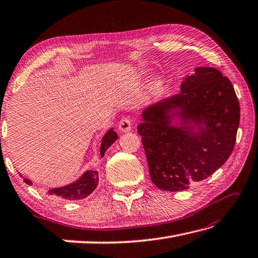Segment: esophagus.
<instances>
[{"label": "esophagus", "instance_id": "34e87169", "mask_svg": "<svg viewBox=\"0 0 258 258\" xmlns=\"http://www.w3.org/2000/svg\"><path fill=\"white\" fill-rule=\"evenodd\" d=\"M131 129V120L129 119V117H122V119L120 120L119 122V130L121 133H127Z\"/></svg>", "mask_w": 258, "mask_h": 258}]
</instances>
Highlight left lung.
Returning a JSON list of instances; mask_svg holds the SVG:
<instances>
[{
    "mask_svg": "<svg viewBox=\"0 0 258 258\" xmlns=\"http://www.w3.org/2000/svg\"><path fill=\"white\" fill-rule=\"evenodd\" d=\"M181 92L147 108L138 125L151 181L162 190L179 191L206 179L234 150L239 125V102L227 77L214 68H197ZM179 107L184 123L207 125L195 134L188 126L172 127L167 111Z\"/></svg>",
    "mask_w": 258,
    "mask_h": 258,
    "instance_id": "obj_1",
    "label": "left lung"
}]
</instances>
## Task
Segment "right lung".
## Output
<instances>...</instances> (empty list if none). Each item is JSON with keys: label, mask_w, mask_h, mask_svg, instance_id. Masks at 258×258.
I'll use <instances>...</instances> for the list:
<instances>
[{"label": "right lung", "mask_w": 258, "mask_h": 258, "mask_svg": "<svg viewBox=\"0 0 258 258\" xmlns=\"http://www.w3.org/2000/svg\"><path fill=\"white\" fill-rule=\"evenodd\" d=\"M118 138V135L115 134V131L110 129L108 133L104 135L101 147H100V152H101V157L104 156L108 148L111 146L115 140ZM24 182L28 183V185H32L31 180L23 178ZM99 183V173L96 170H88L85 172L80 179L77 180L76 182L71 183V185H68L66 187L61 188H54L51 189L48 191L49 196H55L62 199H66V201H80V199L87 198L94 189L97 188Z\"/></svg>", "instance_id": "right-lung-1"}]
</instances>
